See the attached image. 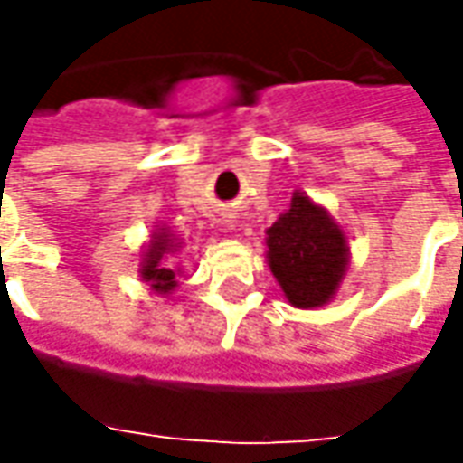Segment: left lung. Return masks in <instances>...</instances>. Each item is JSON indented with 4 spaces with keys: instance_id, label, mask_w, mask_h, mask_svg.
I'll return each mask as SVG.
<instances>
[{
    "instance_id": "obj_1",
    "label": "left lung",
    "mask_w": 463,
    "mask_h": 463,
    "mask_svg": "<svg viewBox=\"0 0 463 463\" xmlns=\"http://www.w3.org/2000/svg\"><path fill=\"white\" fill-rule=\"evenodd\" d=\"M265 234L268 268L291 307L317 309L337 296L350 265V247L343 226L325 205L296 190L291 208Z\"/></svg>"
}]
</instances>
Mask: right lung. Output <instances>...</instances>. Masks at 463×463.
I'll use <instances>...</instances> for the list:
<instances>
[{
  "label": "right lung",
  "instance_id": "right-lung-1",
  "mask_svg": "<svg viewBox=\"0 0 463 463\" xmlns=\"http://www.w3.org/2000/svg\"><path fill=\"white\" fill-rule=\"evenodd\" d=\"M180 247H183V241L169 226H156L152 232V240L144 244L141 262H138V276L152 288L154 294L169 296L177 288V276L183 270L180 268L172 270L169 258L177 255Z\"/></svg>",
  "mask_w": 463,
  "mask_h": 463
}]
</instances>
